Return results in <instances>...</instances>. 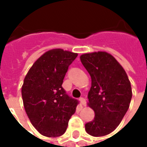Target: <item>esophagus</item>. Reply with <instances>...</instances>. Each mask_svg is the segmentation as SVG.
I'll return each mask as SVG.
<instances>
[{"mask_svg":"<svg viewBox=\"0 0 147 147\" xmlns=\"http://www.w3.org/2000/svg\"><path fill=\"white\" fill-rule=\"evenodd\" d=\"M80 104L83 106H85L86 105V99L83 98H80Z\"/></svg>","mask_w":147,"mask_h":147,"instance_id":"1","label":"esophagus"}]
</instances>
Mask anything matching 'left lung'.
<instances>
[{
	"label": "left lung",
	"instance_id": "left-lung-1",
	"mask_svg": "<svg viewBox=\"0 0 147 147\" xmlns=\"http://www.w3.org/2000/svg\"><path fill=\"white\" fill-rule=\"evenodd\" d=\"M80 61L91 78L87 105L94 118L85 130L95 137L113 131L129 108L132 90L126 71L113 56L104 51L84 53Z\"/></svg>",
	"mask_w": 147,
	"mask_h": 147
}]
</instances>
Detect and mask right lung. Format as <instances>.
<instances>
[{
    "label": "right lung",
    "instance_id": "1",
    "mask_svg": "<svg viewBox=\"0 0 147 147\" xmlns=\"http://www.w3.org/2000/svg\"><path fill=\"white\" fill-rule=\"evenodd\" d=\"M78 53L53 49L40 57L24 78L22 98L27 117L46 137H57L67 129L78 101L67 95L62 83Z\"/></svg>",
    "mask_w": 147,
    "mask_h": 147
}]
</instances>
